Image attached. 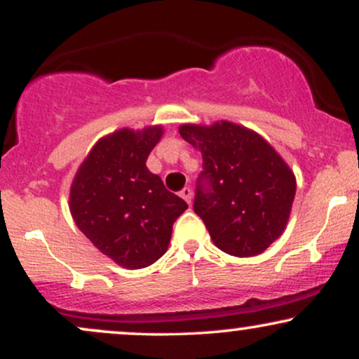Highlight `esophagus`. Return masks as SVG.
Wrapping results in <instances>:
<instances>
[{
  "instance_id": "esophagus-1",
  "label": "esophagus",
  "mask_w": 359,
  "mask_h": 359,
  "mask_svg": "<svg viewBox=\"0 0 359 359\" xmlns=\"http://www.w3.org/2000/svg\"><path fill=\"white\" fill-rule=\"evenodd\" d=\"M180 197H182L185 203L191 204V201H192V189L191 187H184L182 191H180Z\"/></svg>"
}]
</instances>
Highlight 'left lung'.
Instances as JSON below:
<instances>
[{
  "label": "left lung",
  "mask_w": 359,
  "mask_h": 359,
  "mask_svg": "<svg viewBox=\"0 0 359 359\" xmlns=\"http://www.w3.org/2000/svg\"><path fill=\"white\" fill-rule=\"evenodd\" d=\"M179 133L203 154L194 211L214 245L233 257L263 253L285 229L295 177L275 148L229 121L182 125Z\"/></svg>",
  "instance_id": "1"
}]
</instances>
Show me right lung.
<instances>
[{
  "label": "right lung",
  "instance_id": "1",
  "mask_svg": "<svg viewBox=\"0 0 359 359\" xmlns=\"http://www.w3.org/2000/svg\"><path fill=\"white\" fill-rule=\"evenodd\" d=\"M162 135V126L114 131L93 147L74 177L69 208L77 228L125 269H145L162 257L187 209L147 168Z\"/></svg>",
  "mask_w": 359,
  "mask_h": 359
}]
</instances>
